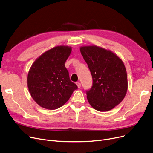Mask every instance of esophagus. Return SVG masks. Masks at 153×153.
<instances>
[{"mask_svg": "<svg viewBox=\"0 0 153 153\" xmlns=\"http://www.w3.org/2000/svg\"><path fill=\"white\" fill-rule=\"evenodd\" d=\"M76 85H77V88H81V83H80V82H76Z\"/></svg>", "mask_w": 153, "mask_h": 153, "instance_id": "obj_1", "label": "esophagus"}]
</instances>
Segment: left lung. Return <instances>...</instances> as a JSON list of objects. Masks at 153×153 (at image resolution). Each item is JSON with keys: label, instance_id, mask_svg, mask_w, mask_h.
I'll list each match as a JSON object with an SVG mask.
<instances>
[{"label": "left lung", "instance_id": "1", "mask_svg": "<svg viewBox=\"0 0 153 153\" xmlns=\"http://www.w3.org/2000/svg\"><path fill=\"white\" fill-rule=\"evenodd\" d=\"M80 51L92 77L87 91L89 103L94 109L105 112L115 108L128 91V77L122 59L110 50L99 46H81Z\"/></svg>", "mask_w": 153, "mask_h": 153}]
</instances>
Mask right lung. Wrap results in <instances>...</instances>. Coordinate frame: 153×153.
Wrapping results in <instances>:
<instances>
[{"label": "right lung", "mask_w": 153, "mask_h": 153, "mask_svg": "<svg viewBox=\"0 0 153 153\" xmlns=\"http://www.w3.org/2000/svg\"><path fill=\"white\" fill-rule=\"evenodd\" d=\"M71 51L70 46H56L44 52L32 64L27 87L31 97L41 107L49 110L61 108L77 89L65 67Z\"/></svg>", "instance_id": "obj_1"}]
</instances>
